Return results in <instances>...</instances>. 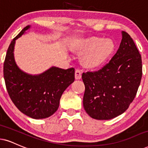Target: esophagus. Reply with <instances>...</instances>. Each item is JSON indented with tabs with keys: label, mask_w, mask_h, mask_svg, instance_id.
Returning <instances> with one entry per match:
<instances>
[{
	"label": "esophagus",
	"mask_w": 148,
	"mask_h": 148,
	"mask_svg": "<svg viewBox=\"0 0 148 148\" xmlns=\"http://www.w3.org/2000/svg\"><path fill=\"white\" fill-rule=\"evenodd\" d=\"M75 79L76 80H79L81 79V72L79 69H76L75 71Z\"/></svg>",
	"instance_id": "1"
}]
</instances>
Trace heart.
<instances>
[{
	"label": "heart",
	"mask_w": 148,
	"mask_h": 148,
	"mask_svg": "<svg viewBox=\"0 0 148 148\" xmlns=\"http://www.w3.org/2000/svg\"><path fill=\"white\" fill-rule=\"evenodd\" d=\"M115 44L109 38L89 36L76 40L74 51L83 54L82 65L90 69H99L108 63L114 52Z\"/></svg>",
	"instance_id": "b5f03b06"
}]
</instances>
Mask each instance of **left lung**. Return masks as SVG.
Masks as SVG:
<instances>
[{
    "mask_svg": "<svg viewBox=\"0 0 148 148\" xmlns=\"http://www.w3.org/2000/svg\"><path fill=\"white\" fill-rule=\"evenodd\" d=\"M120 46L98 72L83 73V107L90 117L109 120L121 115L134 100L142 77L141 56L130 36L122 32Z\"/></svg>",
    "mask_w": 148,
    "mask_h": 148,
    "instance_id": "8db88e82",
    "label": "left lung"
}]
</instances>
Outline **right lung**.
I'll return each mask as SVG.
<instances>
[{"label":"right lung","mask_w":148,"mask_h":148,"mask_svg":"<svg viewBox=\"0 0 148 148\" xmlns=\"http://www.w3.org/2000/svg\"><path fill=\"white\" fill-rule=\"evenodd\" d=\"M31 27L26 26L9 46L3 75L10 99L21 112L34 119H45L56 112L63 92L74 81V69L51 67L40 74L23 72L14 59L16 40Z\"/></svg>","instance_id":"add662e5"}]
</instances>
